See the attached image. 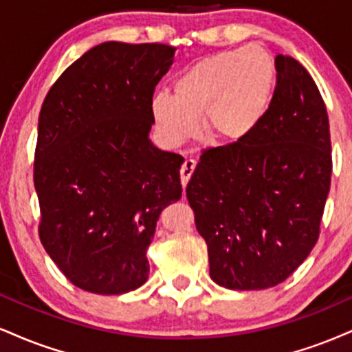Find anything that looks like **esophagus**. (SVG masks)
<instances>
[{
    "label": "esophagus",
    "mask_w": 352,
    "mask_h": 352,
    "mask_svg": "<svg viewBox=\"0 0 352 352\" xmlns=\"http://www.w3.org/2000/svg\"><path fill=\"white\" fill-rule=\"evenodd\" d=\"M195 167H197V162H195L193 159H187L184 162V165H182L180 168V179H182V185H184V188L187 187L190 177H192V173L195 170Z\"/></svg>",
    "instance_id": "1"
}]
</instances>
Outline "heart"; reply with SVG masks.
Returning <instances> with one entry per match:
<instances>
[{"label":"heart","instance_id":"heart-1","mask_svg":"<svg viewBox=\"0 0 352 352\" xmlns=\"http://www.w3.org/2000/svg\"><path fill=\"white\" fill-rule=\"evenodd\" d=\"M277 67L264 45L221 50L188 65L173 82V95L157 93L151 111L172 146L203 134L223 146H238L261 128L272 104Z\"/></svg>","mask_w":352,"mask_h":352}]
</instances>
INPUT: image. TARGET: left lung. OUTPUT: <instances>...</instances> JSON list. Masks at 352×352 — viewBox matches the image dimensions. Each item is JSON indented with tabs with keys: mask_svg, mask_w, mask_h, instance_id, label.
Here are the masks:
<instances>
[{
	"mask_svg": "<svg viewBox=\"0 0 352 352\" xmlns=\"http://www.w3.org/2000/svg\"><path fill=\"white\" fill-rule=\"evenodd\" d=\"M277 85L261 128L201 154L187 185L210 275L231 290L285 280L316 244L331 184L328 113L302 63L277 55Z\"/></svg>",
	"mask_w": 352,
	"mask_h": 352,
	"instance_id": "obj_1",
	"label": "left lung"
}]
</instances>
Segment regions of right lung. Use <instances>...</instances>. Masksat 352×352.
<instances>
[{
	"label": "right lung",
	"instance_id": "obj_1",
	"mask_svg": "<svg viewBox=\"0 0 352 352\" xmlns=\"http://www.w3.org/2000/svg\"><path fill=\"white\" fill-rule=\"evenodd\" d=\"M173 54L172 45L103 42L63 72L42 104L34 160L39 236L82 290L141 287L160 213L182 197V157L149 139L152 95Z\"/></svg>",
	"mask_w": 352,
	"mask_h": 352
}]
</instances>
